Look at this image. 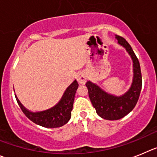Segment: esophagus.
I'll list each match as a JSON object with an SVG mask.
<instances>
[{"instance_id": "esophagus-1", "label": "esophagus", "mask_w": 157, "mask_h": 157, "mask_svg": "<svg viewBox=\"0 0 157 157\" xmlns=\"http://www.w3.org/2000/svg\"><path fill=\"white\" fill-rule=\"evenodd\" d=\"M77 80L80 84H85L86 81H87V76H86L85 73L83 71L78 72V73L77 74Z\"/></svg>"}]
</instances>
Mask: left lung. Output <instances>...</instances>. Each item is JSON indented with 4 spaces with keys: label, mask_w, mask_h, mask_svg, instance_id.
<instances>
[{
    "label": "left lung",
    "mask_w": 157,
    "mask_h": 157,
    "mask_svg": "<svg viewBox=\"0 0 157 157\" xmlns=\"http://www.w3.org/2000/svg\"><path fill=\"white\" fill-rule=\"evenodd\" d=\"M117 44L125 48L133 63V79L129 89L121 95H116L103 90L91 80L86 83L89 98L100 117L108 121H117L132 111L138 101L142 89V73L140 64L131 45L124 38L116 35Z\"/></svg>",
    "instance_id": "1"
}]
</instances>
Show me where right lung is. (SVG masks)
Wrapping results in <instances>:
<instances>
[{
    "label": "right lung",
    "mask_w": 157,
    "mask_h": 157,
    "mask_svg": "<svg viewBox=\"0 0 157 157\" xmlns=\"http://www.w3.org/2000/svg\"><path fill=\"white\" fill-rule=\"evenodd\" d=\"M78 83L74 80L66 87L62 98L54 106L36 112H33L26 109L17 98L16 94L15 95L22 111L31 121L44 128H60L68 123L71 118V111Z\"/></svg>",
    "instance_id": "obj_1"
}]
</instances>
